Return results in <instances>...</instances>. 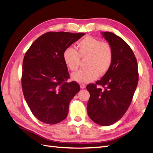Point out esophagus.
Listing matches in <instances>:
<instances>
[{"instance_id": "esophagus-1", "label": "esophagus", "mask_w": 153, "mask_h": 153, "mask_svg": "<svg viewBox=\"0 0 153 153\" xmlns=\"http://www.w3.org/2000/svg\"><path fill=\"white\" fill-rule=\"evenodd\" d=\"M80 88H81V89H85V88L86 87L85 85H84V84H80Z\"/></svg>"}]
</instances>
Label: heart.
I'll return each mask as SVG.
<instances>
[{"mask_svg":"<svg viewBox=\"0 0 153 153\" xmlns=\"http://www.w3.org/2000/svg\"><path fill=\"white\" fill-rule=\"evenodd\" d=\"M78 51L68 47L63 52L64 63L71 71H76L80 65L81 58L88 57L86 68L73 73L71 78L78 83H89L100 75L107 73L113 59L112 48L106 43L87 36L78 43Z\"/></svg>","mask_w":153,"mask_h":153,"instance_id":"b5f03b06","label":"heart"}]
</instances>
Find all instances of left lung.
<instances>
[{"instance_id": "left-lung-1", "label": "left lung", "mask_w": 153, "mask_h": 153, "mask_svg": "<svg viewBox=\"0 0 153 153\" xmlns=\"http://www.w3.org/2000/svg\"><path fill=\"white\" fill-rule=\"evenodd\" d=\"M101 34L112 48V62L100 80L87 86L90 93L87 110L92 121L110 126L123 116L131 104L138 81V65L132 50L122 38L110 32Z\"/></svg>"}]
</instances>
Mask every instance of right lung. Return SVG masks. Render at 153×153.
<instances>
[{
	"mask_svg": "<svg viewBox=\"0 0 153 153\" xmlns=\"http://www.w3.org/2000/svg\"><path fill=\"white\" fill-rule=\"evenodd\" d=\"M84 33L49 32L37 39L23 61L22 86L26 102L40 121L55 124L65 119L71 100L80 91L69 77L63 52Z\"/></svg>",
	"mask_w": 153,
	"mask_h": 153,
	"instance_id": "right-lung-1",
	"label": "right lung"
}]
</instances>
